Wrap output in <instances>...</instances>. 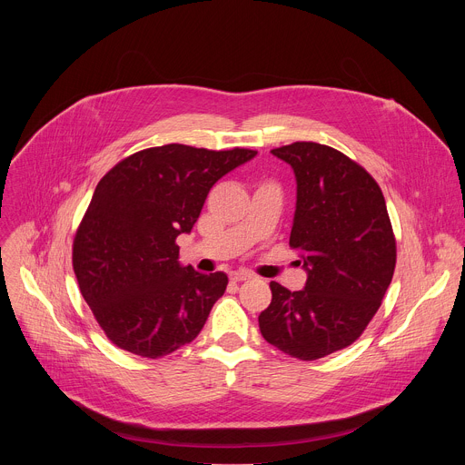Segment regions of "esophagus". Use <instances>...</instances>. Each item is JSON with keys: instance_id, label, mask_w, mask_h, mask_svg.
<instances>
[{"instance_id": "34e87169", "label": "esophagus", "mask_w": 465, "mask_h": 465, "mask_svg": "<svg viewBox=\"0 0 465 465\" xmlns=\"http://www.w3.org/2000/svg\"><path fill=\"white\" fill-rule=\"evenodd\" d=\"M253 276L250 274V272H246V271H237V272H232L230 274V280L232 282H235V283H239V282H248V280H252Z\"/></svg>"}]
</instances>
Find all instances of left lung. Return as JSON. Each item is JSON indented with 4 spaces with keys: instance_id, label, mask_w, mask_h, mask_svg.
Wrapping results in <instances>:
<instances>
[{
    "instance_id": "8db88e82",
    "label": "left lung",
    "mask_w": 465,
    "mask_h": 465,
    "mask_svg": "<svg viewBox=\"0 0 465 465\" xmlns=\"http://www.w3.org/2000/svg\"><path fill=\"white\" fill-rule=\"evenodd\" d=\"M271 153L296 176L289 244L302 250L307 282L294 292L271 282L259 329L283 353L316 361L353 344L381 307L395 237L381 187L346 154L312 142Z\"/></svg>"
}]
</instances>
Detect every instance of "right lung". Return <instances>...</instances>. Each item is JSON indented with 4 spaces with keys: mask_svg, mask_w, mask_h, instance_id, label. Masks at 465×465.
<instances>
[{
    "mask_svg": "<svg viewBox=\"0 0 465 465\" xmlns=\"http://www.w3.org/2000/svg\"><path fill=\"white\" fill-rule=\"evenodd\" d=\"M255 154L171 143L101 178L74 241V271L117 348L160 359L201 333L228 276L183 267L176 237L191 232L215 182Z\"/></svg>",
    "mask_w": 465,
    "mask_h": 465,
    "instance_id": "obj_1",
    "label": "right lung"
}]
</instances>
